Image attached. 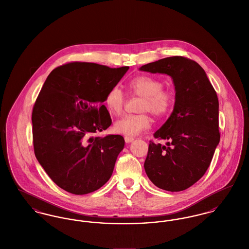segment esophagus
Segmentation results:
<instances>
[{
  "instance_id": "esophagus-1",
  "label": "esophagus",
  "mask_w": 249,
  "mask_h": 249,
  "mask_svg": "<svg viewBox=\"0 0 249 249\" xmlns=\"http://www.w3.org/2000/svg\"><path fill=\"white\" fill-rule=\"evenodd\" d=\"M124 141H125L126 143H130V142H132L133 141H134V138L129 137V136H125L124 137Z\"/></svg>"
}]
</instances>
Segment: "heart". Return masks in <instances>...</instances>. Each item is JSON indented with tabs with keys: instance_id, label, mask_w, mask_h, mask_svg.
<instances>
[{
	"instance_id": "heart-1",
	"label": "heart",
	"mask_w": 249,
	"mask_h": 249,
	"mask_svg": "<svg viewBox=\"0 0 249 249\" xmlns=\"http://www.w3.org/2000/svg\"><path fill=\"white\" fill-rule=\"evenodd\" d=\"M129 91L133 95L142 99L140 103V111H148L156 117L166 115L174 105V95L169 89H163L162 82L153 76L140 75L128 84ZM105 105L108 111L119 115L125 105V96L119 87L111 88L106 97ZM151 119L146 112L129 114L118 119L114 124V129L118 133L135 136L149 128Z\"/></svg>"
}]
</instances>
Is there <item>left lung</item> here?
<instances>
[{
	"label": "left lung",
	"mask_w": 249,
	"mask_h": 249,
	"mask_svg": "<svg viewBox=\"0 0 249 249\" xmlns=\"http://www.w3.org/2000/svg\"><path fill=\"white\" fill-rule=\"evenodd\" d=\"M172 77L176 101L172 114L150 142L144 169L160 189L180 192L204 176L220 142L219 102L203 68L184 56H171L140 68Z\"/></svg>",
	"instance_id": "8db88e82"
}]
</instances>
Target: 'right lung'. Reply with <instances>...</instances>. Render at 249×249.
<instances>
[{"mask_svg":"<svg viewBox=\"0 0 249 249\" xmlns=\"http://www.w3.org/2000/svg\"><path fill=\"white\" fill-rule=\"evenodd\" d=\"M129 67L71 62L51 71L32 112L34 151L58 187L73 195L100 189L124 149L121 135L95 137L111 124L103 105Z\"/></svg>","mask_w":249,"mask_h":249,"instance_id":"add662e5","label":"right lung"}]
</instances>
